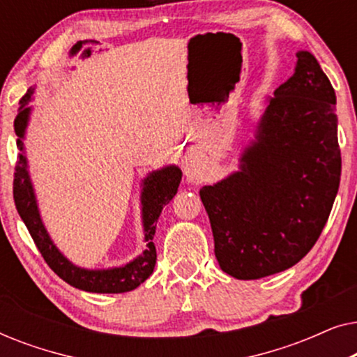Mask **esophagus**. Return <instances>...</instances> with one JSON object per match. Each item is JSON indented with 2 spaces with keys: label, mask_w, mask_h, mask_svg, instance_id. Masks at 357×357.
<instances>
[{
  "label": "esophagus",
  "mask_w": 357,
  "mask_h": 357,
  "mask_svg": "<svg viewBox=\"0 0 357 357\" xmlns=\"http://www.w3.org/2000/svg\"><path fill=\"white\" fill-rule=\"evenodd\" d=\"M204 165V159L199 154H190L187 159H185V174L193 177L195 174L198 172Z\"/></svg>",
  "instance_id": "34e87169"
}]
</instances>
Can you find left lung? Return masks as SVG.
<instances>
[{"label":"left lung","mask_w":357,"mask_h":357,"mask_svg":"<svg viewBox=\"0 0 357 357\" xmlns=\"http://www.w3.org/2000/svg\"><path fill=\"white\" fill-rule=\"evenodd\" d=\"M263 100L238 170L199 190L219 266L260 280L299 263L320 237L341 177L336 96L307 50Z\"/></svg>","instance_id":"8db88e82"}]
</instances>
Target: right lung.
Here are the masks:
<instances>
[{
    "instance_id": "add662e5",
    "label": "right lung",
    "mask_w": 357,
    "mask_h": 357,
    "mask_svg": "<svg viewBox=\"0 0 357 357\" xmlns=\"http://www.w3.org/2000/svg\"><path fill=\"white\" fill-rule=\"evenodd\" d=\"M33 87L27 91L22 97L21 107L17 110V116L14 120V131L17 135V149L21 151L17 155L16 172H14V203H16L17 213L26 224L29 232L36 242L38 252L42 253L47 265L66 281L68 284L76 289L86 292H96V294H121V292L133 291L139 284L153 275L155 266V247L154 234L155 224L162 213L165 204L177 193L180 180H182V170L178 165L170 164L158 170H153L141 180L139 193V208H141V224H143V234L146 247L143 253L133 260L120 266L110 268H84L75 265L70 258L65 257L60 248L52 241L45 224H43L40 208H38L36 188H33L31 172H29V160L26 154V139L27 126L31 121L33 100Z\"/></svg>"
}]
</instances>
